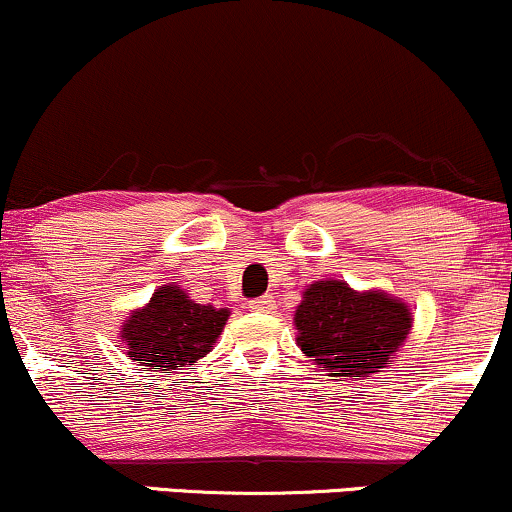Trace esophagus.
Here are the masks:
<instances>
[{"label":"esophagus","instance_id":"esophagus-1","mask_svg":"<svg viewBox=\"0 0 512 512\" xmlns=\"http://www.w3.org/2000/svg\"><path fill=\"white\" fill-rule=\"evenodd\" d=\"M246 309H249V311H263V314H270V311L275 309V302H273V297L251 299V302L246 304Z\"/></svg>","mask_w":512,"mask_h":512}]
</instances>
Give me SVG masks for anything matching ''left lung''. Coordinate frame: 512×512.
I'll use <instances>...</instances> for the list:
<instances>
[{
  "label": "left lung",
  "mask_w": 512,
  "mask_h": 512,
  "mask_svg": "<svg viewBox=\"0 0 512 512\" xmlns=\"http://www.w3.org/2000/svg\"><path fill=\"white\" fill-rule=\"evenodd\" d=\"M297 345L330 376L364 378L386 369L412 330V314L383 290L357 292L342 280L306 287L294 314Z\"/></svg>",
  "instance_id": "left-lung-1"
}]
</instances>
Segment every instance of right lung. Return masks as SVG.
Segmentation results:
<instances>
[{
	"instance_id": "1",
	"label": "right lung",
	"mask_w": 512,
	"mask_h": 512,
	"mask_svg": "<svg viewBox=\"0 0 512 512\" xmlns=\"http://www.w3.org/2000/svg\"><path fill=\"white\" fill-rule=\"evenodd\" d=\"M227 316V309L196 304L177 285H165L155 290L143 309L126 318L122 340L138 366L172 374L213 350Z\"/></svg>"
}]
</instances>
